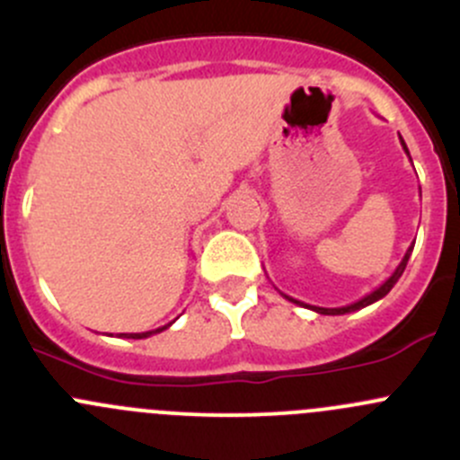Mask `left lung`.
<instances>
[{
  "mask_svg": "<svg viewBox=\"0 0 460 460\" xmlns=\"http://www.w3.org/2000/svg\"><path fill=\"white\" fill-rule=\"evenodd\" d=\"M401 137V136H398ZM401 144H402V148H405V153L407 155H410V151H407V144H405V140H402L401 137ZM411 160V157H410ZM411 249H414V244H411L410 249H407L405 252V256H402V260H401V264H398L396 267V271L392 273V276L387 278V280L383 282V285L380 287H376V289L372 291V294H367V296H363V298L360 300H356V303H351V305H347V307H314V305H305V303H300V300H296V298H291V296H287V294H282L285 296L287 300H289V303H296V305H300V307H309L312 309V312H316V314H323V316H342V314H351V312H358V309H363V307H367V305H372V303H376V300H380V298H385V296L389 294V291H392V287L396 285L398 282V278L402 276V271H405V267H407V260H410V256H411Z\"/></svg>",
  "mask_w": 460,
  "mask_h": 460,
  "instance_id": "left-lung-1",
  "label": "left lung"
}]
</instances>
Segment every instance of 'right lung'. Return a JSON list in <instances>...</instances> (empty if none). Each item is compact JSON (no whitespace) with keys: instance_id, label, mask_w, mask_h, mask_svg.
<instances>
[{"instance_id":"add662e5","label":"right lung","mask_w":460,"mask_h":460,"mask_svg":"<svg viewBox=\"0 0 460 460\" xmlns=\"http://www.w3.org/2000/svg\"><path fill=\"white\" fill-rule=\"evenodd\" d=\"M169 327H171V323H169V324H164V327L153 329V332H142V333H119V336H122V338H133V341H140V338H148V336H153V333H160V332H164V329H169Z\"/></svg>"}]
</instances>
